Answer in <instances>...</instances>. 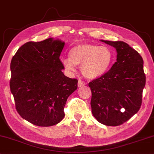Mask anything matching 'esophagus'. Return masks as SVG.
I'll return each mask as SVG.
<instances>
[{
	"label": "esophagus",
	"mask_w": 154,
	"mask_h": 154,
	"mask_svg": "<svg viewBox=\"0 0 154 154\" xmlns=\"http://www.w3.org/2000/svg\"><path fill=\"white\" fill-rule=\"evenodd\" d=\"M85 85H86V83L85 82L81 80V79H79V80L78 81V84H77V85H78V87H82Z\"/></svg>",
	"instance_id": "34e87169"
}]
</instances>
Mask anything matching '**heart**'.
I'll use <instances>...</instances> for the list:
<instances>
[{
	"instance_id": "obj_1",
	"label": "heart",
	"mask_w": 154,
	"mask_h": 154,
	"mask_svg": "<svg viewBox=\"0 0 154 154\" xmlns=\"http://www.w3.org/2000/svg\"><path fill=\"white\" fill-rule=\"evenodd\" d=\"M69 58H64L63 64L69 72H75V65H80L81 72L89 79H96L109 70L113 55L107 46L91 44L76 45L70 49Z\"/></svg>"
}]
</instances>
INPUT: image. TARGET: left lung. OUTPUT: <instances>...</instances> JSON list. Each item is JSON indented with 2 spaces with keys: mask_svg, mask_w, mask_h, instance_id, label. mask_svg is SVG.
<instances>
[{
  "mask_svg": "<svg viewBox=\"0 0 154 154\" xmlns=\"http://www.w3.org/2000/svg\"><path fill=\"white\" fill-rule=\"evenodd\" d=\"M101 41L116 48L117 59L108 72L89 83L91 112L100 123L118 126L128 121L141 107L146 83L144 61L125 42Z\"/></svg>",
  "mask_w": 154,
  "mask_h": 154,
  "instance_id": "8db88e82",
  "label": "left lung"
}]
</instances>
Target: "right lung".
I'll use <instances>...</instances> for the list:
<instances>
[{"label":"right lung","mask_w":154,"mask_h":154,"mask_svg":"<svg viewBox=\"0 0 154 154\" xmlns=\"http://www.w3.org/2000/svg\"><path fill=\"white\" fill-rule=\"evenodd\" d=\"M65 42L49 38L27 42L10 63V87L18 113L41 127L58 124L65 116L67 98L77 89V79L69 78L60 60Z\"/></svg>","instance_id":"obj_1"}]
</instances>
